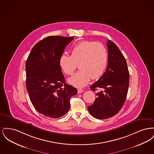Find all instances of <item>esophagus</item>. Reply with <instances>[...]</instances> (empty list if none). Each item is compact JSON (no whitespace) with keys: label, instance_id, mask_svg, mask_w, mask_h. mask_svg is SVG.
Listing matches in <instances>:
<instances>
[{"label":"esophagus","instance_id":"1","mask_svg":"<svg viewBox=\"0 0 154 154\" xmlns=\"http://www.w3.org/2000/svg\"><path fill=\"white\" fill-rule=\"evenodd\" d=\"M83 91H84V90H82V89H78V94H81Z\"/></svg>","mask_w":154,"mask_h":154}]
</instances>
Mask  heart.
Here are the masks:
<instances>
[{"mask_svg":"<svg viewBox=\"0 0 154 154\" xmlns=\"http://www.w3.org/2000/svg\"><path fill=\"white\" fill-rule=\"evenodd\" d=\"M107 51L102 44L91 41H82L75 44L71 56L63 54L59 63L65 73L72 75L77 68L80 69L69 79L70 84L78 88L85 86L90 79H99L107 63Z\"/></svg>","mask_w":154,"mask_h":154,"instance_id":"1","label":"heart"}]
</instances>
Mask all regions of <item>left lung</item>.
<instances>
[{"instance_id": "8db88e82", "label": "left lung", "mask_w": 154, "mask_h": 154, "mask_svg": "<svg viewBox=\"0 0 154 154\" xmlns=\"http://www.w3.org/2000/svg\"><path fill=\"white\" fill-rule=\"evenodd\" d=\"M108 48V66L102 76L90 88L104 89L96 94L92 105L88 106L90 114L97 119L112 117L119 111L124 104L129 84V73L126 59L116 44L110 40Z\"/></svg>"}]
</instances>
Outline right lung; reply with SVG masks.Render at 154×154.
I'll list each match as a JSON object with an SVG mask.
<instances>
[{
  "mask_svg": "<svg viewBox=\"0 0 154 154\" xmlns=\"http://www.w3.org/2000/svg\"><path fill=\"white\" fill-rule=\"evenodd\" d=\"M74 37L48 36L32 49L26 62V89L35 109L46 117L65 115L77 90L65 83L59 60Z\"/></svg>",
  "mask_w": 154,
  "mask_h": 154,
  "instance_id": "1",
  "label": "right lung"
}]
</instances>
